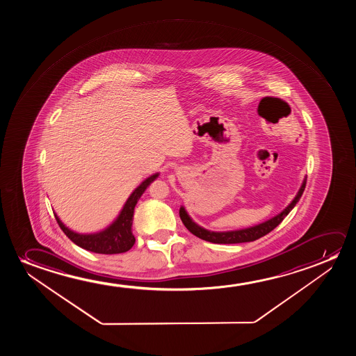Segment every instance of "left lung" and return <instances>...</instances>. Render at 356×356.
<instances>
[{
  "mask_svg": "<svg viewBox=\"0 0 356 356\" xmlns=\"http://www.w3.org/2000/svg\"><path fill=\"white\" fill-rule=\"evenodd\" d=\"M305 185H307V176L304 177L302 186H300V188L298 191L296 197L293 198L292 202L281 213H278L277 215H275L271 219L264 221L261 224L245 227V229H234V231H210V229H204V227H202L200 225L197 224V222L192 220L184 205H181L180 218L184 225H185L186 229H188L191 234H195L198 238L211 242V243L234 244L253 242L255 239L260 238V237H263L265 234H268V232H271L276 226L282 222V220L291 213V210L296 207V204L300 200L302 192L305 190Z\"/></svg>",
  "mask_w": 356,
  "mask_h": 356,
  "instance_id": "8db88e82",
  "label": "left lung"
}]
</instances>
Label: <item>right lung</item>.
<instances>
[{
  "mask_svg": "<svg viewBox=\"0 0 356 356\" xmlns=\"http://www.w3.org/2000/svg\"><path fill=\"white\" fill-rule=\"evenodd\" d=\"M158 176L159 172H156L149 177H147L146 180L142 181L140 186H137L136 188L132 191L131 195L127 198L117 219L102 231L96 234L74 232L73 229H68L54 213L59 227L72 242L81 248L86 249L88 252L98 254L125 253L135 244V236L132 234V221H134L135 207L143 195V192L147 190V187L151 185L153 181L156 180Z\"/></svg>",
  "mask_w": 356,
  "mask_h": 356,
  "instance_id": "add662e5",
  "label": "right lung"
}]
</instances>
